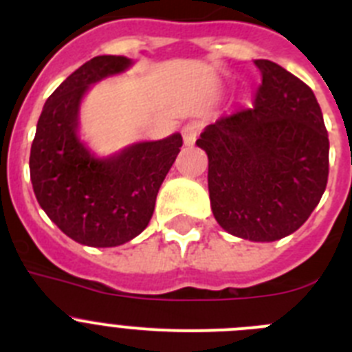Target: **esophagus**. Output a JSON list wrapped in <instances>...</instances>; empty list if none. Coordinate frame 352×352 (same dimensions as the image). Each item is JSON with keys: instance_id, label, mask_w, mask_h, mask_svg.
<instances>
[{"instance_id": "34e87169", "label": "esophagus", "mask_w": 352, "mask_h": 352, "mask_svg": "<svg viewBox=\"0 0 352 352\" xmlns=\"http://www.w3.org/2000/svg\"><path fill=\"white\" fill-rule=\"evenodd\" d=\"M199 132H201V123L199 121H190L183 126V139H185L186 146H192L197 139Z\"/></svg>"}]
</instances>
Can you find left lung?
Instances as JSON below:
<instances>
[{
    "mask_svg": "<svg viewBox=\"0 0 352 352\" xmlns=\"http://www.w3.org/2000/svg\"><path fill=\"white\" fill-rule=\"evenodd\" d=\"M263 82L252 107L223 114L195 144L208 155L214 219L229 234L276 241L321 201L329 141L312 89L280 65L256 60Z\"/></svg>",
    "mask_w": 352,
    "mask_h": 352,
    "instance_id": "obj_1",
    "label": "left lung"
}]
</instances>
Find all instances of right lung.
Wrapping results in <instances>:
<instances>
[{
	"label": "right lung",
	"mask_w": 352,
	"mask_h": 352,
	"mask_svg": "<svg viewBox=\"0 0 352 352\" xmlns=\"http://www.w3.org/2000/svg\"><path fill=\"white\" fill-rule=\"evenodd\" d=\"M125 56H96L54 89L31 144L30 176L42 210L74 241L118 247L148 227L158 188L183 144L179 133L138 142L96 158L77 135L79 105L89 86L125 72Z\"/></svg>",
	"instance_id": "obj_1"
}]
</instances>
